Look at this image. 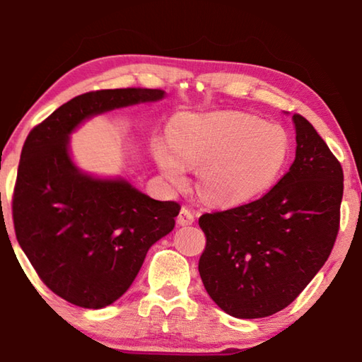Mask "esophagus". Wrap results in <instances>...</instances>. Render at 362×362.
<instances>
[{
	"instance_id": "obj_1",
	"label": "esophagus",
	"mask_w": 362,
	"mask_h": 362,
	"mask_svg": "<svg viewBox=\"0 0 362 362\" xmlns=\"http://www.w3.org/2000/svg\"><path fill=\"white\" fill-rule=\"evenodd\" d=\"M177 222L179 225L185 226V225H192L194 222V214L188 209V207H182L179 212V217H177Z\"/></svg>"
}]
</instances>
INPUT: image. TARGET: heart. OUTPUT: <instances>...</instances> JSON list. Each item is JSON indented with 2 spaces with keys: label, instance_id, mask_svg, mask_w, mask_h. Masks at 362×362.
<instances>
[{
  "label": "heart",
  "instance_id": "heart-1",
  "mask_svg": "<svg viewBox=\"0 0 362 362\" xmlns=\"http://www.w3.org/2000/svg\"><path fill=\"white\" fill-rule=\"evenodd\" d=\"M289 140L279 126L243 113L180 119L169 140L156 139L153 155L174 187L187 183V168H198V189L214 204L236 206L273 185L283 169Z\"/></svg>",
  "mask_w": 362,
  "mask_h": 362
}]
</instances>
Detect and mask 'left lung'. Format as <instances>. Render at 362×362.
<instances>
[{
    "label": "left lung",
    "mask_w": 362,
    "mask_h": 362,
    "mask_svg": "<svg viewBox=\"0 0 362 362\" xmlns=\"http://www.w3.org/2000/svg\"><path fill=\"white\" fill-rule=\"evenodd\" d=\"M296 159L260 199L204 214L199 274L209 297L240 320L274 315L326 263L340 222L343 170L313 126L292 116Z\"/></svg>",
    "instance_id": "1"
}]
</instances>
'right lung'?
I'll list each match as a JSON object with an SVG mask.
<instances>
[{
  "label": "right lung",
  "mask_w": 362,
  "mask_h": 362,
  "mask_svg": "<svg viewBox=\"0 0 362 362\" xmlns=\"http://www.w3.org/2000/svg\"><path fill=\"white\" fill-rule=\"evenodd\" d=\"M161 89H105L59 107L28 134L12 199L16 236L49 289L83 308L116 302L148 249L175 226L180 206L150 198L122 177L84 173L70 136L97 115L158 102Z\"/></svg>",
  "instance_id": "right-lung-1"
}]
</instances>
